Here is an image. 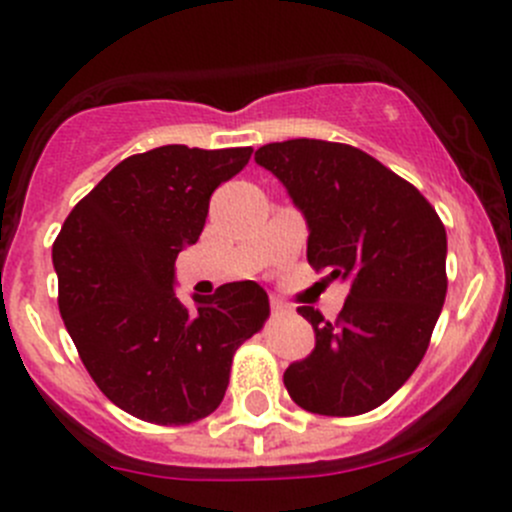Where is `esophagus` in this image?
Returning <instances> with one entry per match:
<instances>
[{
    "mask_svg": "<svg viewBox=\"0 0 512 512\" xmlns=\"http://www.w3.org/2000/svg\"><path fill=\"white\" fill-rule=\"evenodd\" d=\"M270 307H272V312H275V315H292V307L285 305L282 300H275V297H272Z\"/></svg>",
    "mask_w": 512,
    "mask_h": 512,
    "instance_id": "1",
    "label": "esophagus"
}]
</instances>
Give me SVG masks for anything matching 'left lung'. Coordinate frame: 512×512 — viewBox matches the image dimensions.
Returning a JSON list of instances; mask_svg holds the SVG:
<instances>
[{"instance_id": "8db88e82", "label": "left lung", "mask_w": 512, "mask_h": 512, "mask_svg": "<svg viewBox=\"0 0 512 512\" xmlns=\"http://www.w3.org/2000/svg\"><path fill=\"white\" fill-rule=\"evenodd\" d=\"M255 162L285 185L307 222V262L350 285L337 322L297 307L315 350L285 370L307 413L350 418L405 385L443 310L448 237L410 182L357 147L325 140L272 142Z\"/></svg>"}]
</instances>
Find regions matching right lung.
Returning a JSON list of instances; mask_svg holds the SVG:
<instances>
[{
  "label": "right lung",
  "mask_w": 512,
  "mask_h": 512,
  "mask_svg": "<svg viewBox=\"0 0 512 512\" xmlns=\"http://www.w3.org/2000/svg\"><path fill=\"white\" fill-rule=\"evenodd\" d=\"M252 147L165 145L119 162L64 220L52 262L59 312L97 388L157 425L207 418L222 403L232 355L262 330L270 300L257 282L215 295L175 292V260L200 240L210 197Z\"/></svg>",
  "instance_id": "add662e5"
}]
</instances>
